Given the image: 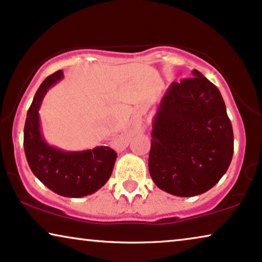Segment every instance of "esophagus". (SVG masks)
<instances>
[{"instance_id":"1","label":"esophagus","mask_w":262,"mask_h":262,"mask_svg":"<svg viewBox=\"0 0 262 262\" xmlns=\"http://www.w3.org/2000/svg\"><path fill=\"white\" fill-rule=\"evenodd\" d=\"M137 127H139V125H137Z\"/></svg>"}]
</instances>
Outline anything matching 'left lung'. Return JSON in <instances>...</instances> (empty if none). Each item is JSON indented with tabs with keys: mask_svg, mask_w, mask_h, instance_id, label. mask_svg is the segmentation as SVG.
Here are the masks:
<instances>
[{
	"mask_svg": "<svg viewBox=\"0 0 262 262\" xmlns=\"http://www.w3.org/2000/svg\"><path fill=\"white\" fill-rule=\"evenodd\" d=\"M172 82L153 120L148 170L157 187L189 198L210 190L231 163L233 132L223 97L200 72Z\"/></svg>",
	"mask_w": 262,
	"mask_h": 262,
	"instance_id": "obj_1",
	"label": "left lung"
}]
</instances>
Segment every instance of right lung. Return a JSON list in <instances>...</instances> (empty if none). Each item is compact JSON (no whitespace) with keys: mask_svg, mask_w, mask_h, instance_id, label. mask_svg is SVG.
I'll use <instances>...</instances> for the list:
<instances>
[{"mask_svg":"<svg viewBox=\"0 0 262 262\" xmlns=\"http://www.w3.org/2000/svg\"><path fill=\"white\" fill-rule=\"evenodd\" d=\"M63 78V72L49 75L38 89L24 128V148L34 176L54 193L66 198H82L100 189L110 179L117 153L107 146L80 152L52 147L40 133L39 110L47 91Z\"/></svg>","mask_w":262,"mask_h":262,"instance_id":"right-lung-1","label":"right lung"}]
</instances>
